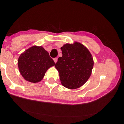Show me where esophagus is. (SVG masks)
<instances>
[{
    "label": "esophagus",
    "mask_w": 124,
    "mask_h": 124,
    "mask_svg": "<svg viewBox=\"0 0 124 124\" xmlns=\"http://www.w3.org/2000/svg\"><path fill=\"white\" fill-rule=\"evenodd\" d=\"M54 62H55L56 63V62H57V58H56H56H54Z\"/></svg>",
    "instance_id": "obj_1"
}]
</instances>
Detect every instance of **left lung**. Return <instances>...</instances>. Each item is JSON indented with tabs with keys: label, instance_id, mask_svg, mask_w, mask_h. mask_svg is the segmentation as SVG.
Returning a JSON list of instances; mask_svg holds the SVG:
<instances>
[{
	"label": "left lung",
	"instance_id": "obj_1",
	"mask_svg": "<svg viewBox=\"0 0 124 124\" xmlns=\"http://www.w3.org/2000/svg\"><path fill=\"white\" fill-rule=\"evenodd\" d=\"M61 50L62 56L55 65L61 83L68 89H78L90 77L94 66L92 55L86 47L77 42L64 45Z\"/></svg>",
	"mask_w": 124,
	"mask_h": 124
}]
</instances>
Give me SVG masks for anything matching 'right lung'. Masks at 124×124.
Returning a JSON list of instances; mask_svg holds the SVG:
<instances>
[{
	"label": "right lung",
	"instance_id": "obj_1",
	"mask_svg": "<svg viewBox=\"0 0 124 124\" xmlns=\"http://www.w3.org/2000/svg\"><path fill=\"white\" fill-rule=\"evenodd\" d=\"M48 52L42 46H33L18 57V69L25 80L38 83L43 78L48 68L55 65Z\"/></svg>",
	"mask_w": 124,
	"mask_h": 124
}]
</instances>
